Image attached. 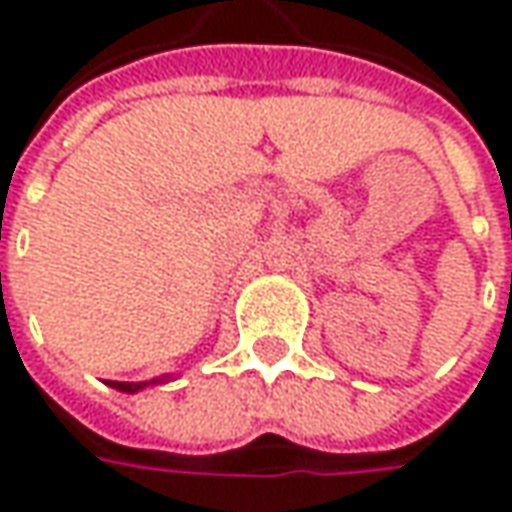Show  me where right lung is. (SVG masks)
Here are the masks:
<instances>
[{"mask_svg": "<svg viewBox=\"0 0 512 512\" xmlns=\"http://www.w3.org/2000/svg\"><path fill=\"white\" fill-rule=\"evenodd\" d=\"M148 382H110V387H116V390H122V393H136V390H142Z\"/></svg>", "mask_w": 512, "mask_h": 512, "instance_id": "1", "label": "right lung"}]
</instances>
